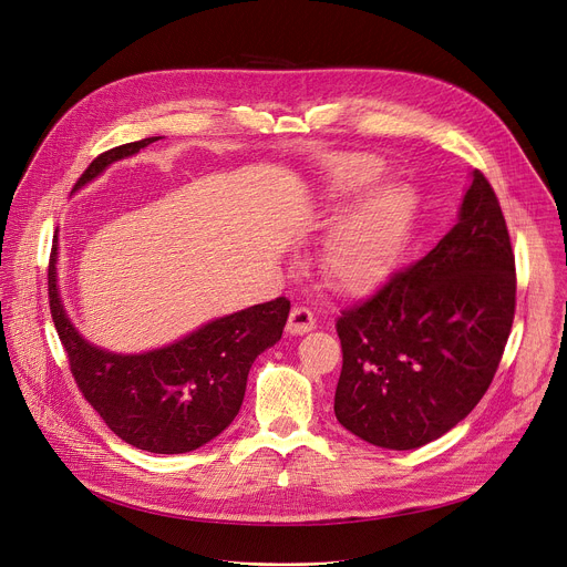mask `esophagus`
<instances>
[{"instance_id": "esophagus-1", "label": "esophagus", "mask_w": 567, "mask_h": 567, "mask_svg": "<svg viewBox=\"0 0 567 567\" xmlns=\"http://www.w3.org/2000/svg\"><path fill=\"white\" fill-rule=\"evenodd\" d=\"M313 329H316V318H313V313L309 309L297 307V309L290 311L288 324H286V331L290 336H303V333H309Z\"/></svg>"}]
</instances>
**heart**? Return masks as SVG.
<instances>
[{
    "label": "heart",
    "mask_w": 567,
    "mask_h": 567,
    "mask_svg": "<svg viewBox=\"0 0 567 567\" xmlns=\"http://www.w3.org/2000/svg\"><path fill=\"white\" fill-rule=\"evenodd\" d=\"M381 172L370 154H338L324 174L316 225L329 231L318 266L344 295H370L388 284L415 229V193L398 182L377 184Z\"/></svg>",
    "instance_id": "b5f03b06"
}]
</instances>
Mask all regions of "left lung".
<instances>
[{
	"mask_svg": "<svg viewBox=\"0 0 567 567\" xmlns=\"http://www.w3.org/2000/svg\"><path fill=\"white\" fill-rule=\"evenodd\" d=\"M513 313L508 229L491 184L474 169L441 243L338 318V422L383 450L441 439L484 398Z\"/></svg>",
	"mask_w": 567,
	"mask_h": 567,
	"instance_id": "8db88e82",
	"label": "left lung"
}]
</instances>
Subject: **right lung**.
Wrapping results in <instances>:
<instances>
[{
    "mask_svg": "<svg viewBox=\"0 0 567 567\" xmlns=\"http://www.w3.org/2000/svg\"><path fill=\"white\" fill-rule=\"evenodd\" d=\"M158 138H143L97 156L72 193L95 182L111 163L138 154ZM50 309L79 390L117 439L152 454H186L210 443L234 422L251 363L281 340L290 301L279 297L254 303L141 354L111 352L85 340L65 311L56 229Z\"/></svg>",
    "mask_w": 567,
    "mask_h": 567,
    "instance_id": "add662e5",
    "label": "right lung"
}]
</instances>
